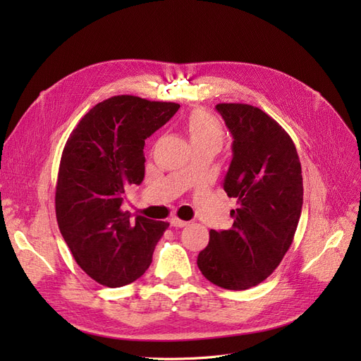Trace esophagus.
<instances>
[{"label": "esophagus", "instance_id": "1", "mask_svg": "<svg viewBox=\"0 0 361 361\" xmlns=\"http://www.w3.org/2000/svg\"><path fill=\"white\" fill-rule=\"evenodd\" d=\"M170 224H171L173 227H185V226H187L188 223H187V221H183V220H180V218H178V216H173L171 220H170Z\"/></svg>", "mask_w": 361, "mask_h": 361}]
</instances>
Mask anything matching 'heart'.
I'll list each match as a JSON object with an SVG mask.
<instances>
[{"instance_id": "heart-1", "label": "heart", "mask_w": 361, "mask_h": 361, "mask_svg": "<svg viewBox=\"0 0 361 361\" xmlns=\"http://www.w3.org/2000/svg\"><path fill=\"white\" fill-rule=\"evenodd\" d=\"M188 134L192 145L218 143L221 145L223 129L218 120L203 110H195L188 117Z\"/></svg>"}]
</instances>
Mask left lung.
<instances>
[{"mask_svg":"<svg viewBox=\"0 0 361 361\" xmlns=\"http://www.w3.org/2000/svg\"><path fill=\"white\" fill-rule=\"evenodd\" d=\"M233 137V158L223 180L231 211L228 231H211L197 265L214 285L250 289L272 274L289 250L302 207L297 149L274 118L248 104H218Z\"/></svg>","mask_w":361,"mask_h":361,"instance_id":"1","label":"left lung"}]
</instances>
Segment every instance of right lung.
<instances>
[{
  "instance_id": "1",
  "label": "right lung",
  "mask_w": 361,
  "mask_h": 361,
  "mask_svg": "<svg viewBox=\"0 0 361 361\" xmlns=\"http://www.w3.org/2000/svg\"><path fill=\"white\" fill-rule=\"evenodd\" d=\"M179 104L120 94L94 105L69 135L56 187L60 232L76 264L108 288L129 285L152 264L169 223L122 209L128 185L145 178V140Z\"/></svg>"
}]
</instances>
